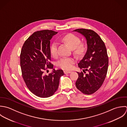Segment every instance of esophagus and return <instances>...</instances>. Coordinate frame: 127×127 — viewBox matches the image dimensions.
Listing matches in <instances>:
<instances>
[{"label":"esophagus","mask_w":127,"mask_h":127,"mask_svg":"<svg viewBox=\"0 0 127 127\" xmlns=\"http://www.w3.org/2000/svg\"><path fill=\"white\" fill-rule=\"evenodd\" d=\"M64 73L65 74H70L71 73V71H68V70H65L64 71Z\"/></svg>","instance_id":"1"}]
</instances>
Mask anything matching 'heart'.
<instances>
[{"instance_id": "heart-1", "label": "heart", "mask_w": 127, "mask_h": 127, "mask_svg": "<svg viewBox=\"0 0 127 127\" xmlns=\"http://www.w3.org/2000/svg\"><path fill=\"white\" fill-rule=\"evenodd\" d=\"M62 40L71 47L73 53L77 56H82L86 51L84 44L80 43V38L75 34H68L63 37ZM58 46L57 42H54L51 45L50 52L54 57L58 55ZM75 62V60L73 58L63 57L58 62V66L62 69L69 70L72 68Z\"/></svg>"}]
</instances>
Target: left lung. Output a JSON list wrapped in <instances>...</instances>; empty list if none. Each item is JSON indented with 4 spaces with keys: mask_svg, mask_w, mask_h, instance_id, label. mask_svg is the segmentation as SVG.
I'll list each match as a JSON object with an SVG mask.
<instances>
[{
    "mask_svg": "<svg viewBox=\"0 0 127 127\" xmlns=\"http://www.w3.org/2000/svg\"><path fill=\"white\" fill-rule=\"evenodd\" d=\"M76 31L86 38L87 50L83 58L78 64L83 71L77 72L78 77L76 80V88L82 93L87 95L92 94L101 87L106 76L108 58L105 44L99 35L92 30L77 29Z\"/></svg>",
    "mask_w": 127,
    "mask_h": 127,
    "instance_id": "left-lung-1",
    "label": "left lung"
}]
</instances>
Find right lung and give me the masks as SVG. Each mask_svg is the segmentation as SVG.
I'll return each instance as SVG.
<instances>
[{
  "mask_svg": "<svg viewBox=\"0 0 127 127\" xmlns=\"http://www.w3.org/2000/svg\"><path fill=\"white\" fill-rule=\"evenodd\" d=\"M57 32L50 30L38 31L25 41L20 55L22 76L29 90L36 96L48 98L58 88L62 70L53 69L48 75L45 71L53 69L51 61L50 40Z\"/></svg>",
  "mask_w": 127,
  "mask_h": 127,
  "instance_id": "right-lung-1",
  "label": "right lung"
}]
</instances>
